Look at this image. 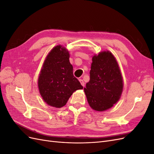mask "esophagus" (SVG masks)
I'll list each match as a JSON object with an SVG mask.
<instances>
[{"label": "esophagus", "instance_id": "34e87169", "mask_svg": "<svg viewBox=\"0 0 154 154\" xmlns=\"http://www.w3.org/2000/svg\"><path fill=\"white\" fill-rule=\"evenodd\" d=\"M79 81H80V82L81 83V84H82V85L83 87H85V83H84V82H83V80H82V79H80V80H79Z\"/></svg>", "mask_w": 154, "mask_h": 154}]
</instances>
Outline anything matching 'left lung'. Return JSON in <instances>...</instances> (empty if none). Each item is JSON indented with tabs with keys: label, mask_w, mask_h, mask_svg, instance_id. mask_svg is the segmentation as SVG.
I'll return each mask as SVG.
<instances>
[{
	"label": "left lung",
	"mask_w": 154,
	"mask_h": 154,
	"mask_svg": "<svg viewBox=\"0 0 154 154\" xmlns=\"http://www.w3.org/2000/svg\"><path fill=\"white\" fill-rule=\"evenodd\" d=\"M123 78L116 58L109 51L92 57L90 81L84 91L92 109L103 111L117 102L123 91Z\"/></svg>",
	"instance_id": "left-lung-1"
}]
</instances>
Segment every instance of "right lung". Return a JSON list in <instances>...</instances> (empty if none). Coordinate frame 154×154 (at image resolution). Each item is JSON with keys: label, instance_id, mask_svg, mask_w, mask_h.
Returning <instances> with one entry per match:
<instances>
[{"label": "right lung", "instance_id": "1", "mask_svg": "<svg viewBox=\"0 0 154 154\" xmlns=\"http://www.w3.org/2000/svg\"><path fill=\"white\" fill-rule=\"evenodd\" d=\"M41 96L49 105L61 108L72 93L83 86L73 75L69 51L61 45L54 47L46 57L38 78Z\"/></svg>", "mask_w": 154, "mask_h": 154}]
</instances>
